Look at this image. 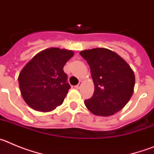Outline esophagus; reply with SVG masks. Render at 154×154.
<instances>
[{"instance_id": "1", "label": "esophagus", "mask_w": 154, "mask_h": 154, "mask_svg": "<svg viewBox=\"0 0 154 154\" xmlns=\"http://www.w3.org/2000/svg\"><path fill=\"white\" fill-rule=\"evenodd\" d=\"M81 84H82V82L80 81L79 83L77 85H75V89H80V86H81Z\"/></svg>"}]
</instances>
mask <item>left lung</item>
Returning <instances> with one entry per match:
<instances>
[{
  "instance_id": "8db88e82",
  "label": "left lung",
  "mask_w": 154,
  "mask_h": 154,
  "mask_svg": "<svg viewBox=\"0 0 154 154\" xmlns=\"http://www.w3.org/2000/svg\"><path fill=\"white\" fill-rule=\"evenodd\" d=\"M89 64L94 93L85 100V106L96 116H109L119 112L131 98L135 75L127 62L114 51L104 48L79 53Z\"/></svg>"
}]
</instances>
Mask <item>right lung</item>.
<instances>
[{"mask_svg":"<svg viewBox=\"0 0 154 154\" xmlns=\"http://www.w3.org/2000/svg\"><path fill=\"white\" fill-rule=\"evenodd\" d=\"M74 55L71 50L50 48L35 55L18 76L25 103L39 112H50L62 104L71 86L64 72L65 63Z\"/></svg>","mask_w":154,"mask_h":154,"instance_id":"right-lung-1","label":"right lung"}]
</instances>
